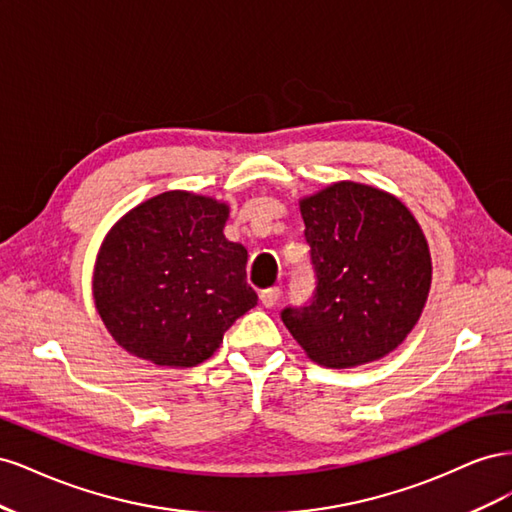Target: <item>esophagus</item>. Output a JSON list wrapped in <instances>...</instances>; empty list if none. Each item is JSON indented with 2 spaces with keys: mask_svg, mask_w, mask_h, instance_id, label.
I'll return each instance as SVG.
<instances>
[{
  "mask_svg": "<svg viewBox=\"0 0 512 512\" xmlns=\"http://www.w3.org/2000/svg\"><path fill=\"white\" fill-rule=\"evenodd\" d=\"M280 294H282V290L280 288H267V290H262L260 292V301H262V305L265 307H275L277 305V301H280Z\"/></svg>",
  "mask_w": 512,
  "mask_h": 512,
  "instance_id": "1",
  "label": "esophagus"
}]
</instances>
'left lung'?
Here are the masks:
<instances>
[{
    "label": "left lung",
    "mask_w": 512,
    "mask_h": 512,
    "mask_svg": "<svg viewBox=\"0 0 512 512\" xmlns=\"http://www.w3.org/2000/svg\"><path fill=\"white\" fill-rule=\"evenodd\" d=\"M316 288L282 309L312 361L356 367L382 359L412 331L429 294L431 256L404 203L342 181L301 200Z\"/></svg>",
    "instance_id": "8db88e82"
}]
</instances>
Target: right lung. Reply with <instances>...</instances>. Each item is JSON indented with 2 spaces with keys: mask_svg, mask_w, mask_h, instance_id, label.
<instances>
[{
  "mask_svg": "<svg viewBox=\"0 0 512 512\" xmlns=\"http://www.w3.org/2000/svg\"><path fill=\"white\" fill-rule=\"evenodd\" d=\"M226 220L218 200L164 192L108 232L94 299L121 348L162 367H192L258 303L245 282L247 250L224 237Z\"/></svg>",
  "mask_w": 512,
  "mask_h": 512,
  "instance_id": "1",
  "label": "right lung"
}]
</instances>
